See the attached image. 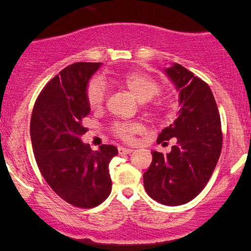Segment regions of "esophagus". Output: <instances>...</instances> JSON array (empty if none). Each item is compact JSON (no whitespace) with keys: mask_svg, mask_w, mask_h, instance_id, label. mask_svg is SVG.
<instances>
[{"mask_svg":"<svg viewBox=\"0 0 251 251\" xmlns=\"http://www.w3.org/2000/svg\"><path fill=\"white\" fill-rule=\"evenodd\" d=\"M118 150H119L120 154H130L132 152L131 149H126V147H123V146H119Z\"/></svg>","mask_w":251,"mask_h":251,"instance_id":"esophagus-1","label":"esophagus"}]
</instances>
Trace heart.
Masks as SVG:
<instances>
[{"label": "heart", "instance_id": "heart-1", "mask_svg": "<svg viewBox=\"0 0 251 251\" xmlns=\"http://www.w3.org/2000/svg\"><path fill=\"white\" fill-rule=\"evenodd\" d=\"M122 83L128 89L130 94L140 102L149 101L161 90L159 82L149 75L143 73H130L126 75ZM85 97L89 106L92 109H99L104 104L106 97V88L100 78L95 77L89 81L85 89ZM143 126L137 121H118L113 123L111 131L115 137L123 140H130L135 133L142 130Z\"/></svg>", "mask_w": 251, "mask_h": 251}]
</instances>
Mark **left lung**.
<instances>
[{
  "label": "left lung",
  "instance_id": "left-lung-1",
  "mask_svg": "<svg viewBox=\"0 0 251 251\" xmlns=\"http://www.w3.org/2000/svg\"><path fill=\"white\" fill-rule=\"evenodd\" d=\"M179 92L178 118L157 136L173 138L170 153L152 152L144 174V187L153 200L166 205L187 203L203 190L214 173L223 145L221 116L209 85L179 64L166 68Z\"/></svg>",
  "mask_w": 251,
  "mask_h": 251
}]
</instances>
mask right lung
I'll return each instance as SVG.
<instances>
[{
    "instance_id": "1",
    "label": "right lung",
    "mask_w": 251,
    "mask_h": 251,
    "mask_svg": "<svg viewBox=\"0 0 251 251\" xmlns=\"http://www.w3.org/2000/svg\"><path fill=\"white\" fill-rule=\"evenodd\" d=\"M101 63L72 64L40 92L30 119V139L37 167L57 195L74 207L94 208L112 191L108 164L118 155L113 145L92 151L81 136L90 113L85 97L89 78Z\"/></svg>"
}]
</instances>
